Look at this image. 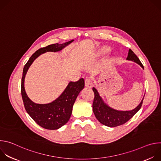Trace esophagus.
Instances as JSON below:
<instances>
[{
	"instance_id": "34e87169",
	"label": "esophagus",
	"mask_w": 161,
	"mask_h": 161,
	"mask_svg": "<svg viewBox=\"0 0 161 161\" xmlns=\"http://www.w3.org/2000/svg\"><path fill=\"white\" fill-rule=\"evenodd\" d=\"M85 85L88 88H92L93 86L92 81L91 79L90 78H86L85 80Z\"/></svg>"
}]
</instances>
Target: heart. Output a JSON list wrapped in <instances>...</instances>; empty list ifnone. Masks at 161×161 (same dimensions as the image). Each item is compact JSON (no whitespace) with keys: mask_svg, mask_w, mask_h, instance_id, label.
<instances>
[{"mask_svg":"<svg viewBox=\"0 0 161 161\" xmlns=\"http://www.w3.org/2000/svg\"><path fill=\"white\" fill-rule=\"evenodd\" d=\"M109 50V48H106V49L105 50V51H106V52H108Z\"/></svg>","mask_w":161,"mask_h":161,"instance_id":"obj_1","label":"heart"}]
</instances>
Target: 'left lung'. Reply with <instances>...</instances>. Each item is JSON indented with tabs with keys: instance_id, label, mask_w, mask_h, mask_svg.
I'll list each match as a JSON object with an SVG mask.
<instances>
[{
	"instance_id": "left-lung-1",
	"label": "left lung",
	"mask_w": 161,
	"mask_h": 161,
	"mask_svg": "<svg viewBox=\"0 0 161 161\" xmlns=\"http://www.w3.org/2000/svg\"><path fill=\"white\" fill-rule=\"evenodd\" d=\"M127 59L136 62L144 69L138 57L130 49L129 50ZM92 90L94 93L92 108L95 116L100 123L111 127L122 125L129 120L140 109L144 99L143 97L140 104L131 111H117L111 108L104 103L101 97L99 96L97 90L94 87H93Z\"/></svg>"
}]
</instances>
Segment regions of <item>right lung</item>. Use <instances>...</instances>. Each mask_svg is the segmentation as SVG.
<instances>
[{
	"mask_svg": "<svg viewBox=\"0 0 161 161\" xmlns=\"http://www.w3.org/2000/svg\"><path fill=\"white\" fill-rule=\"evenodd\" d=\"M74 40L62 44H50L37 50L29 58L24 66L21 78V92L24 104L27 113L41 127L50 130L58 129L69 120L73 104L80 91L84 88L85 81L80 78L78 81H71L63 93L52 103L40 104L32 102L27 96L24 88V79L29 67L40 55L47 52H58Z\"/></svg>",
	"mask_w": 161,
	"mask_h": 161,
	"instance_id": "1",
	"label": "right lung"
}]
</instances>
